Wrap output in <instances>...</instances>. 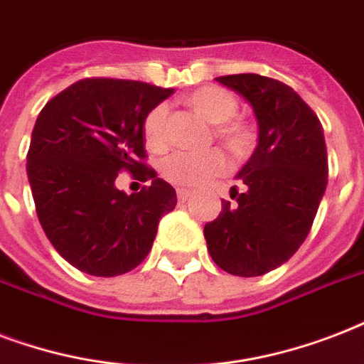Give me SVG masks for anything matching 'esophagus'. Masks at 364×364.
I'll use <instances>...</instances> for the list:
<instances>
[{
  "label": "esophagus",
  "instance_id": "1",
  "mask_svg": "<svg viewBox=\"0 0 364 364\" xmlns=\"http://www.w3.org/2000/svg\"><path fill=\"white\" fill-rule=\"evenodd\" d=\"M188 196H191V193H188L187 188H177V198H179V202H187Z\"/></svg>",
  "mask_w": 364,
  "mask_h": 364
}]
</instances>
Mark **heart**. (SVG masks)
Segmentation results:
<instances>
[{
	"label": "heart",
	"instance_id": "b5f03b06",
	"mask_svg": "<svg viewBox=\"0 0 364 364\" xmlns=\"http://www.w3.org/2000/svg\"><path fill=\"white\" fill-rule=\"evenodd\" d=\"M185 104L200 117L213 124L215 136L221 139L236 159L247 156L257 143V132L249 122L236 119L240 100L236 94L223 87L208 85L188 94ZM168 117L170 109L166 104L154 105L143 121V137L151 151H162L168 143ZM228 160L219 149L204 153H185L177 151L162 160L160 173L166 181L177 187L193 188L227 170Z\"/></svg>",
	"mask_w": 364,
	"mask_h": 364
}]
</instances>
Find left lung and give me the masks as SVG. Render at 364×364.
<instances>
[{"label":"left lung","instance_id":"8db88e82","mask_svg":"<svg viewBox=\"0 0 364 364\" xmlns=\"http://www.w3.org/2000/svg\"><path fill=\"white\" fill-rule=\"evenodd\" d=\"M247 100L259 122V145L238 173V205L204 227L208 251L232 276L255 277L287 262L310 232L327 188V145L311 107L285 82L257 75L217 77Z\"/></svg>","mask_w":364,"mask_h":364}]
</instances>
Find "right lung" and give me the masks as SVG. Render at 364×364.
I'll return each mask as SVG.
<instances>
[{
	"label": "right lung",
	"instance_id": "add662e5",
	"mask_svg": "<svg viewBox=\"0 0 364 364\" xmlns=\"http://www.w3.org/2000/svg\"><path fill=\"white\" fill-rule=\"evenodd\" d=\"M173 88L92 77L47 102L31 132L26 171L54 249L77 270L113 277L141 264L176 188L145 164L143 121ZM121 171L151 181L139 193L114 187Z\"/></svg>",
	"mask_w": 364,
	"mask_h": 364
}]
</instances>
